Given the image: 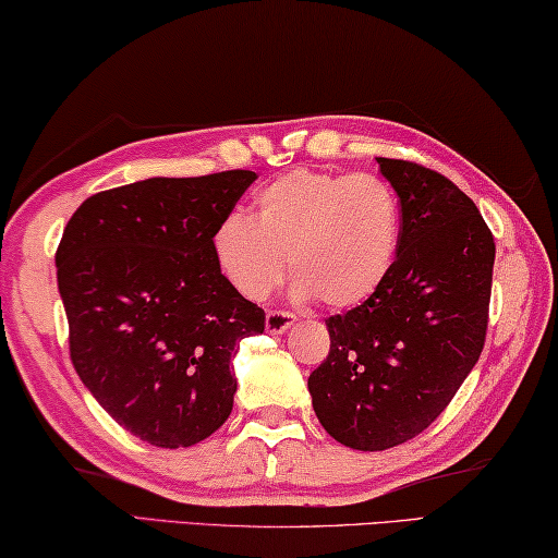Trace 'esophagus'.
Masks as SVG:
<instances>
[{
  "label": "esophagus",
  "mask_w": 558,
  "mask_h": 558,
  "mask_svg": "<svg viewBox=\"0 0 558 558\" xmlns=\"http://www.w3.org/2000/svg\"><path fill=\"white\" fill-rule=\"evenodd\" d=\"M294 322H296V316L289 314V312H269L267 322H264V324H267L269 333H284L287 328L294 326Z\"/></svg>",
  "instance_id": "obj_1"
}]
</instances>
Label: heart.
Segmentation results:
<instances>
[{
  "mask_svg": "<svg viewBox=\"0 0 558 558\" xmlns=\"http://www.w3.org/2000/svg\"><path fill=\"white\" fill-rule=\"evenodd\" d=\"M403 209L386 180L296 168L264 185L254 215H230L213 234L217 269L236 294L264 301L284 279L296 299L355 308L396 267Z\"/></svg>",
  "mask_w": 558,
  "mask_h": 558,
  "instance_id": "1",
  "label": "heart"
}]
</instances>
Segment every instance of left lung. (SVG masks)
<instances>
[{
	"label": "left lung",
	"instance_id": "obj_1",
	"mask_svg": "<svg viewBox=\"0 0 558 558\" xmlns=\"http://www.w3.org/2000/svg\"><path fill=\"white\" fill-rule=\"evenodd\" d=\"M403 209L400 252L365 304L326 318L331 351L308 376L336 442L378 452L435 423L485 349L495 236L440 172L378 158Z\"/></svg>",
	"mask_w": 558,
	"mask_h": 558
}]
</instances>
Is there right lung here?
<instances>
[{"instance_id":"right-lung-1","label":"right lung","mask_w":558,"mask_h":558,"mask_svg":"<svg viewBox=\"0 0 558 558\" xmlns=\"http://www.w3.org/2000/svg\"><path fill=\"white\" fill-rule=\"evenodd\" d=\"M252 170L150 178L88 197L57 250L59 294L78 378L128 433L190 447L232 413V353L264 312L227 284L217 225Z\"/></svg>"}]
</instances>
